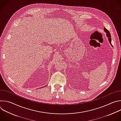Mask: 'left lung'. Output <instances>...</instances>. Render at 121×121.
Returning <instances> with one entry per match:
<instances>
[{
  "label": "left lung",
  "instance_id": "1",
  "mask_svg": "<svg viewBox=\"0 0 121 121\" xmlns=\"http://www.w3.org/2000/svg\"><path fill=\"white\" fill-rule=\"evenodd\" d=\"M104 31L106 32V36L108 38V41L110 43V44L112 46V43H111V42H112V39H111V34L109 32V31L105 28L104 27Z\"/></svg>",
  "mask_w": 121,
  "mask_h": 121
}]
</instances>
